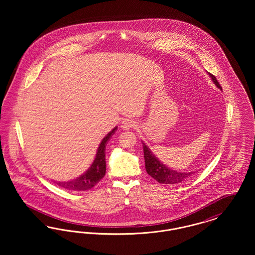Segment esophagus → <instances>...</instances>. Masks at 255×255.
<instances>
[{
    "instance_id": "esophagus-1",
    "label": "esophagus",
    "mask_w": 255,
    "mask_h": 255,
    "mask_svg": "<svg viewBox=\"0 0 255 255\" xmlns=\"http://www.w3.org/2000/svg\"><path fill=\"white\" fill-rule=\"evenodd\" d=\"M135 126V123L130 121V120H125L124 122H122V128L123 130H130Z\"/></svg>"
}]
</instances>
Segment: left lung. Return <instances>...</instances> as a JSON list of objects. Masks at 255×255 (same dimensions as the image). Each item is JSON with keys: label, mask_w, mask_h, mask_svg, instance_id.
Returning <instances> with one entry per match:
<instances>
[{"label": "left lung", "mask_w": 255, "mask_h": 255, "mask_svg": "<svg viewBox=\"0 0 255 255\" xmlns=\"http://www.w3.org/2000/svg\"><path fill=\"white\" fill-rule=\"evenodd\" d=\"M214 84L222 90V87L219 84L216 77L209 73ZM143 152H144V160H145V169L147 173L155 179L157 182L163 184H175L180 183L184 180L188 179L195 172H178L175 170L170 169L169 167L165 166L158 158L153 154V152L149 149V147L142 142Z\"/></svg>", "instance_id": "left-lung-1"}]
</instances>
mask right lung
<instances>
[{"label":"right lung","mask_w":255,"mask_h":255,"mask_svg":"<svg viewBox=\"0 0 255 255\" xmlns=\"http://www.w3.org/2000/svg\"><path fill=\"white\" fill-rule=\"evenodd\" d=\"M118 127H115L101 141L97 149V156L91 165V167L86 171L80 177L73 179L70 182H54L60 187L75 190V191H84L93 188L97 182L105 176L106 173V160H105V149L111 136L116 133Z\"/></svg>","instance_id":"1"}]
</instances>
